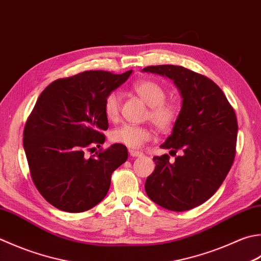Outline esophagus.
I'll return each instance as SVG.
<instances>
[{"mask_svg": "<svg viewBox=\"0 0 261 261\" xmlns=\"http://www.w3.org/2000/svg\"><path fill=\"white\" fill-rule=\"evenodd\" d=\"M129 154H130V156H132V157H140V156L144 155V154H142V152L139 151V150H132V149L129 150Z\"/></svg>", "mask_w": 261, "mask_h": 261, "instance_id": "obj_1", "label": "esophagus"}]
</instances>
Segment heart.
<instances>
[{
    "mask_svg": "<svg viewBox=\"0 0 261 261\" xmlns=\"http://www.w3.org/2000/svg\"><path fill=\"white\" fill-rule=\"evenodd\" d=\"M135 93L150 106L149 119L161 131H168L174 126L178 117V107L171 101H165L166 91L164 87L156 81L142 80L134 87ZM121 107V94L112 91L106 96L104 112L109 120L114 121L119 117ZM151 130L149 127L123 124L112 131L111 139L115 144L127 148H138L144 142L150 140Z\"/></svg>",
    "mask_w": 261,
    "mask_h": 261,
    "instance_id": "obj_1",
    "label": "heart"
}]
</instances>
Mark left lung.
Returning a JSON list of instances; mask_svg holds the SVG:
<instances>
[{"instance_id":"left-lung-1","label":"left lung","mask_w":261,"mask_h":261,"mask_svg":"<svg viewBox=\"0 0 261 261\" xmlns=\"http://www.w3.org/2000/svg\"><path fill=\"white\" fill-rule=\"evenodd\" d=\"M142 72L171 79L182 98L172 134L162 148L181 156H155L145 190L152 201L185 212L207 201L225 180L236 156L238 122L222 89L207 76L180 65H151Z\"/></svg>"}]
</instances>
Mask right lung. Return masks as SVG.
I'll return each mask as SVG.
<instances>
[{"instance_id": "1", "label": "right lung", "mask_w": 261, "mask_h": 261, "mask_svg": "<svg viewBox=\"0 0 261 261\" xmlns=\"http://www.w3.org/2000/svg\"><path fill=\"white\" fill-rule=\"evenodd\" d=\"M122 74L85 71L53 81L36 101L23 130V149L34 185L60 211L81 213L109 192L111 176L127 160L119 144L88 157L105 142L106 96L124 84Z\"/></svg>"}]
</instances>
